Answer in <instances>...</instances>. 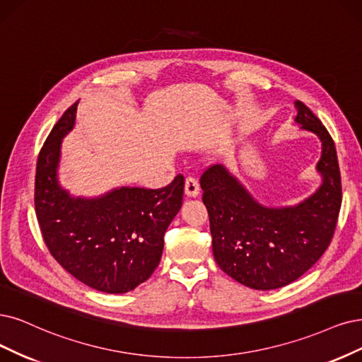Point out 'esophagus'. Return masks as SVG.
I'll return each instance as SVG.
<instances>
[{
	"label": "esophagus",
	"instance_id": "obj_1",
	"mask_svg": "<svg viewBox=\"0 0 362 362\" xmlns=\"http://www.w3.org/2000/svg\"><path fill=\"white\" fill-rule=\"evenodd\" d=\"M185 194L188 197L199 195V183L194 176H188L185 180Z\"/></svg>",
	"mask_w": 362,
	"mask_h": 362
}]
</instances>
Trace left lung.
<instances>
[{
    "label": "left lung",
    "mask_w": 362,
    "mask_h": 362,
    "mask_svg": "<svg viewBox=\"0 0 362 362\" xmlns=\"http://www.w3.org/2000/svg\"><path fill=\"white\" fill-rule=\"evenodd\" d=\"M296 120L322 141L317 171L324 182L303 203L272 209L258 204L222 165H210L202 180L211 247L221 269L245 286L269 291L301 277L328 249L341 207L336 146L304 103Z\"/></svg>",
    "instance_id": "left-lung-1"
}]
</instances>
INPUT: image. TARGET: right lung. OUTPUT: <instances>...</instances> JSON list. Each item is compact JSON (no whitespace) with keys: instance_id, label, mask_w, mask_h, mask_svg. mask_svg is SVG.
<instances>
[{"instance_id":"add662e5","label":"right lung","mask_w":362,"mask_h":362,"mask_svg":"<svg viewBox=\"0 0 362 362\" xmlns=\"http://www.w3.org/2000/svg\"><path fill=\"white\" fill-rule=\"evenodd\" d=\"M76 105L52 128L35 170L34 204L45 243L80 282L107 293H124L149 279L160 261L164 234L182 207L185 179L164 188H120L104 197L73 198L58 185L62 137Z\"/></svg>"}]
</instances>
